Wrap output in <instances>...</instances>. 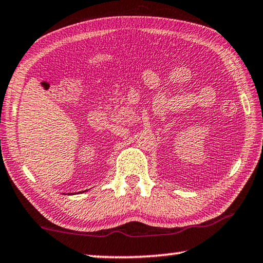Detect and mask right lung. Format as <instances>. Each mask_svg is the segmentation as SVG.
I'll use <instances>...</instances> for the list:
<instances>
[{
	"label": "right lung",
	"mask_w": 263,
	"mask_h": 263,
	"mask_svg": "<svg viewBox=\"0 0 263 263\" xmlns=\"http://www.w3.org/2000/svg\"><path fill=\"white\" fill-rule=\"evenodd\" d=\"M85 191H86V190H85Z\"/></svg>",
	"instance_id": "obj_1"
}]
</instances>
